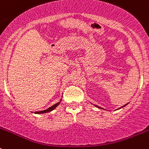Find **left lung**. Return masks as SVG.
I'll list each match as a JSON object with an SVG mask.
<instances>
[{
    "mask_svg": "<svg viewBox=\"0 0 149 149\" xmlns=\"http://www.w3.org/2000/svg\"><path fill=\"white\" fill-rule=\"evenodd\" d=\"M127 105V104H126V105H123V106H122V107H121V108H123V107H125V105ZM95 105V106H96V107H97V108H100V107H99V106H97V105Z\"/></svg>",
    "mask_w": 149,
    "mask_h": 149,
    "instance_id": "1",
    "label": "left lung"
}]
</instances>
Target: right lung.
<instances>
[{
	"instance_id": "1",
	"label": "right lung",
	"mask_w": 149,
	"mask_h": 149,
	"mask_svg": "<svg viewBox=\"0 0 149 149\" xmlns=\"http://www.w3.org/2000/svg\"><path fill=\"white\" fill-rule=\"evenodd\" d=\"M60 101H61V100H60ZM60 102H58L57 103L54 104V105H52V106H51L50 108H47V109L44 110V111H36L35 112V113H38V114H39V113H47V112H50V111H52V110H54V108H56L57 107V105H59V104L60 103Z\"/></svg>"
}]
</instances>
